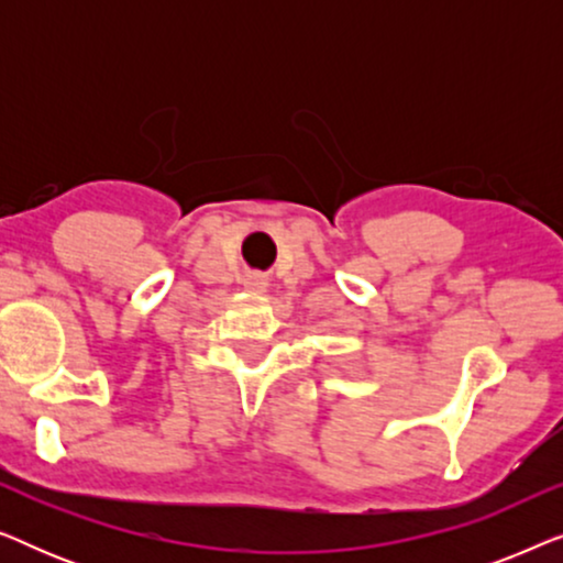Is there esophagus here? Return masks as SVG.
Here are the masks:
<instances>
[{"instance_id": "1", "label": "esophagus", "mask_w": 563, "mask_h": 563, "mask_svg": "<svg viewBox=\"0 0 563 563\" xmlns=\"http://www.w3.org/2000/svg\"><path fill=\"white\" fill-rule=\"evenodd\" d=\"M241 284L249 291H253V295H261V291H266V287H268V279L264 274H256V272H245L243 274V279H241Z\"/></svg>"}]
</instances>
